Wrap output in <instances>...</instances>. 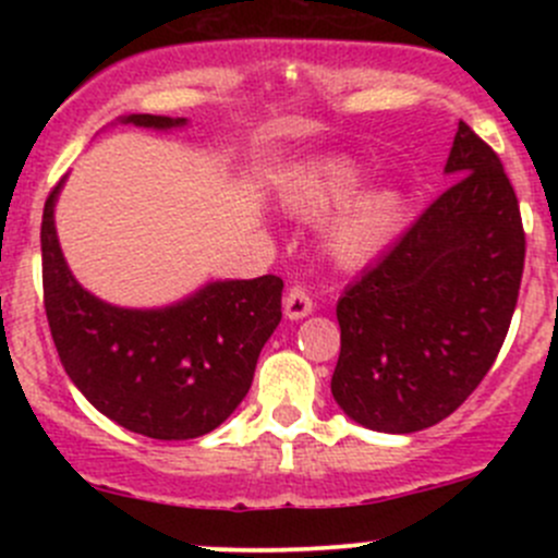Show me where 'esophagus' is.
I'll use <instances>...</instances> for the list:
<instances>
[{
	"label": "esophagus",
	"mask_w": 558,
	"mask_h": 558,
	"mask_svg": "<svg viewBox=\"0 0 558 558\" xmlns=\"http://www.w3.org/2000/svg\"><path fill=\"white\" fill-rule=\"evenodd\" d=\"M313 307H315V302H313L311 289L302 283L291 286L289 294H286V300H283L286 315H289V318H305V315L313 313Z\"/></svg>",
	"instance_id": "obj_1"
}]
</instances>
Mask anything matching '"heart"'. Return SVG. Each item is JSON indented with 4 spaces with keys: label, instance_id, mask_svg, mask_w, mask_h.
<instances>
[{
    "label": "heart",
    "instance_id": "b5f03b06",
    "mask_svg": "<svg viewBox=\"0 0 558 558\" xmlns=\"http://www.w3.org/2000/svg\"><path fill=\"white\" fill-rule=\"evenodd\" d=\"M362 185V167L345 159L326 161L302 174L286 191V207L302 218H324L342 204L347 205ZM404 210H408L404 196L393 189L359 196L351 206L337 213V218L326 229V251L337 264H345V267L369 262L397 238Z\"/></svg>",
    "mask_w": 558,
    "mask_h": 558
}]
</instances>
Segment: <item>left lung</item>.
<instances>
[{
	"mask_svg": "<svg viewBox=\"0 0 558 558\" xmlns=\"http://www.w3.org/2000/svg\"><path fill=\"white\" fill-rule=\"evenodd\" d=\"M442 191L337 302V404L410 435L440 424L486 378L519 302L526 238L502 161L464 121Z\"/></svg>",
	"mask_w": 558,
	"mask_h": 558,
	"instance_id": "obj_1",
	"label": "left lung"
}]
</instances>
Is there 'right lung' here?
Returning a JSON list of instances; mask_svg holds the SVG:
<instances>
[{
	"label": "right lung",
	"mask_w": 558,
	"mask_h": 558,
	"mask_svg": "<svg viewBox=\"0 0 558 558\" xmlns=\"http://www.w3.org/2000/svg\"><path fill=\"white\" fill-rule=\"evenodd\" d=\"M170 129L185 118L126 116ZM61 183L43 210V302L56 351L83 397L154 440H191L221 426L251 388L258 353L280 324L283 280H218L165 311H126L88 294L66 267L53 227Z\"/></svg>",
	"instance_id": "add662e5"
}]
</instances>
